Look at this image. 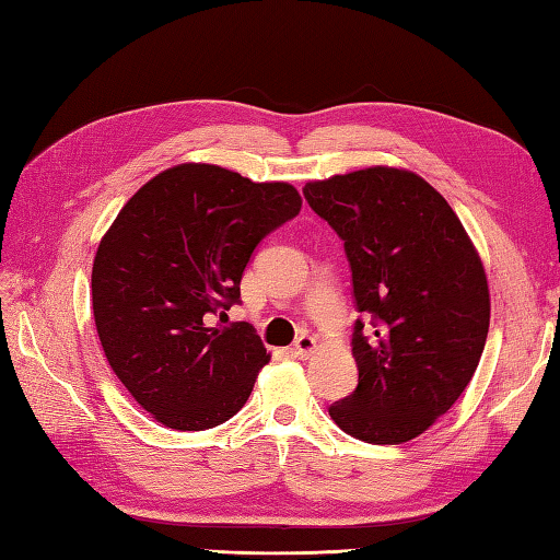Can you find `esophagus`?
Here are the masks:
<instances>
[{
    "mask_svg": "<svg viewBox=\"0 0 560 560\" xmlns=\"http://www.w3.org/2000/svg\"><path fill=\"white\" fill-rule=\"evenodd\" d=\"M315 350H317V341L312 339L310 334H301L293 343V355L301 358V360H307L312 353H315Z\"/></svg>",
    "mask_w": 560,
    "mask_h": 560,
    "instance_id": "1",
    "label": "esophagus"
}]
</instances>
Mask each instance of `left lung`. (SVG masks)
I'll list each match as a JSON object with an SVG mask.
<instances>
[{"instance_id": "obj_1", "label": "left lung", "mask_w": 560, "mask_h": 560, "mask_svg": "<svg viewBox=\"0 0 560 560\" xmlns=\"http://www.w3.org/2000/svg\"><path fill=\"white\" fill-rule=\"evenodd\" d=\"M336 231L362 317L355 392L329 406L346 434L402 444L470 384L489 331L485 267L451 205L424 178L372 166L303 188Z\"/></svg>"}]
</instances>
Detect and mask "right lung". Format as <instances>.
<instances>
[{
    "label": "right lung",
    "instance_id": "1",
    "mask_svg": "<svg viewBox=\"0 0 560 560\" xmlns=\"http://www.w3.org/2000/svg\"><path fill=\"white\" fill-rule=\"evenodd\" d=\"M289 184H253L214 164L148 180L114 219L93 265V312L112 370L154 420L202 432L248 400L269 355L241 303L255 248L301 212Z\"/></svg>",
    "mask_w": 560,
    "mask_h": 560
}]
</instances>
